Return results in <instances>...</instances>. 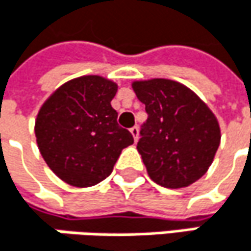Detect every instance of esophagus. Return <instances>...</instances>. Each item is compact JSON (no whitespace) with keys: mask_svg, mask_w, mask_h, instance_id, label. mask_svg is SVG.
I'll list each match as a JSON object with an SVG mask.
<instances>
[{"mask_svg":"<svg viewBox=\"0 0 251 251\" xmlns=\"http://www.w3.org/2000/svg\"><path fill=\"white\" fill-rule=\"evenodd\" d=\"M129 132L132 133V136H133V141L136 142V141H138V136H139V129H138L136 126H133V127H130V129H129Z\"/></svg>","mask_w":251,"mask_h":251,"instance_id":"esophagus-1","label":"esophagus"}]
</instances>
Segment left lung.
Wrapping results in <instances>:
<instances>
[{"label":"left lung","mask_w":251,"mask_h":251,"mask_svg":"<svg viewBox=\"0 0 251 251\" xmlns=\"http://www.w3.org/2000/svg\"><path fill=\"white\" fill-rule=\"evenodd\" d=\"M132 88L148 113L136 145L148 176L169 189L190 186L208 172L220 147L217 116L195 91L173 79H138Z\"/></svg>","instance_id":"1"}]
</instances>
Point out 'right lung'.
<instances>
[{
    "instance_id": "obj_1",
    "label": "right lung",
    "mask_w": 251,
    "mask_h": 251,
    "mask_svg": "<svg viewBox=\"0 0 251 251\" xmlns=\"http://www.w3.org/2000/svg\"><path fill=\"white\" fill-rule=\"evenodd\" d=\"M118 84L101 75L73 78L40 106L34 135L49 169L62 181L90 187L112 173L132 133L118 125L110 101Z\"/></svg>"
}]
</instances>
